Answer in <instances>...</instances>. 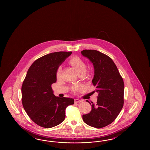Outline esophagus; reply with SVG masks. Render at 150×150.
Returning <instances> with one entry per match:
<instances>
[{"label": "esophagus", "mask_w": 150, "mask_h": 150, "mask_svg": "<svg viewBox=\"0 0 150 150\" xmlns=\"http://www.w3.org/2000/svg\"><path fill=\"white\" fill-rule=\"evenodd\" d=\"M82 102L81 100H79V99H75V103H80V102Z\"/></svg>", "instance_id": "1"}]
</instances>
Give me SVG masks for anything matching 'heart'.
I'll list each match as a JSON object with an SVG mask.
<instances>
[{"label":"heart","instance_id":"1","mask_svg":"<svg viewBox=\"0 0 150 150\" xmlns=\"http://www.w3.org/2000/svg\"><path fill=\"white\" fill-rule=\"evenodd\" d=\"M69 63L71 65L73 66V68L75 69V70L77 73L86 72V65L85 63V62L80 58L73 57L69 60ZM61 73H62V67H59L56 72V76L57 78H59L60 76ZM80 87V86L74 87L73 88V90L74 91L77 90Z\"/></svg>","mask_w":150,"mask_h":150}]
</instances>
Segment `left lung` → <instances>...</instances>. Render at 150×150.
Wrapping results in <instances>:
<instances>
[{
    "label": "left lung",
    "instance_id": "left-lung-1",
    "mask_svg": "<svg viewBox=\"0 0 150 150\" xmlns=\"http://www.w3.org/2000/svg\"><path fill=\"white\" fill-rule=\"evenodd\" d=\"M82 55L89 59L94 69L92 83L98 93L96 104L91 103L89 113L82 115L85 123L92 127L101 128L112 123L124 104V84L112 59L96 50H83Z\"/></svg>",
    "mask_w": 150,
    "mask_h": 150
}]
</instances>
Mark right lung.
<instances>
[{
  "instance_id": "add662e5",
  "label": "right lung",
  "mask_w": 150,
  "mask_h": 150,
  "mask_svg": "<svg viewBox=\"0 0 150 150\" xmlns=\"http://www.w3.org/2000/svg\"><path fill=\"white\" fill-rule=\"evenodd\" d=\"M71 52H59L45 55L35 60L27 71L23 82L22 103L33 122L45 128L54 127L65 118V109L74 103L72 98L53 94L52 85L57 81L59 66Z\"/></svg>"
}]
</instances>
